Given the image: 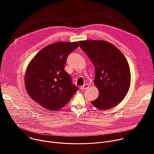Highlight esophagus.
I'll list each match as a JSON object with an SVG mask.
<instances>
[{
  "label": "esophagus",
  "mask_w": 154,
  "mask_h": 154,
  "mask_svg": "<svg viewBox=\"0 0 154 154\" xmlns=\"http://www.w3.org/2000/svg\"><path fill=\"white\" fill-rule=\"evenodd\" d=\"M88 88H89L88 84L86 83V84H85V85H82V86H80V89H81L82 90H87Z\"/></svg>",
  "instance_id": "1"
}]
</instances>
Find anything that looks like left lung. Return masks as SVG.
<instances>
[{"instance_id":"1","label":"left lung","mask_w":154,"mask_h":154,"mask_svg":"<svg viewBox=\"0 0 154 154\" xmlns=\"http://www.w3.org/2000/svg\"><path fill=\"white\" fill-rule=\"evenodd\" d=\"M79 45L95 68L94 84L99 95L91 103L101 109L115 106L125 97L130 85V68L125 57L106 41H80Z\"/></svg>"}]
</instances>
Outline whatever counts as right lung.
<instances>
[{
    "label": "right lung",
    "instance_id": "right-lung-1",
    "mask_svg": "<svg viewBox=\"0 0 154 154\" xmlns=\"http://www.w3.org/2000/svg\"><path fill=\"white\" fill-rule=\"evenodd\" d=\"M77 42H58L41 49L29 63L25 75L28 94L49 110L66 104L78 90L64 69L69 55L79 47Z\"/></svg>",
    "mask_w": 154,
    "mask_h": 154
}]
</instances>
